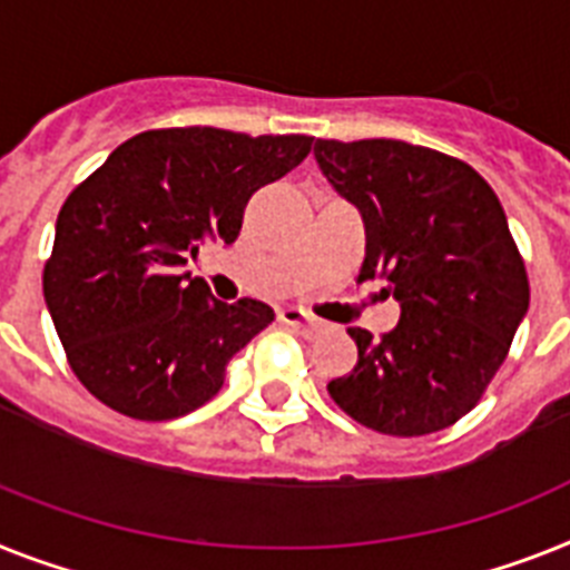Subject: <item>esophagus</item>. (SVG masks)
<instances>
[{"label":"esophagus","mask_w":570,"mask_h":570,"mask_svg":"<svg viewBox=\"0 0 570 570\" xmlns=\"http://www.w3.org/2000/svg\"><path fill=\"white\" fill-rule=\"evenodd\" d=\"M279 320H282V323H285V326L299 328V332H305V335H308V332H314V328L320 326V323L312 317V314L303 312V308H296V305H288V308H282Z\"/></svg>","instance_id":"1"}]
</instances>
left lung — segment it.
<instances>
[{
    "label": "left lung",
    "instance_id": "1",
    "mask_svg": "<svg viewBox=\"0 0 570 570\" xmlns=\"http://www.w3.org/2000/svg\"><path fill=\"white\" fill-rule=\"evenodd\" d=\"M314 159L364 218L358 282L387 279L402 308L381 341L350 328L358 364L328 381V396L390 436L454 425L501 370L530 308L495 191L460 159L399 139H317Z\"/></svg>",
    "mask_w": 570,
    "mask_h": 570
}]
</instances>
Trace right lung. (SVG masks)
Instances as JSON below:
<instances>
[{"label": "right lung", "instance_id": "1", "mask_svg": "<svg viewBox=\"0 0 570 570\" xmlns=\"http://www.w3.org/2000/svg\"><path fill=\"white\" fill-rule=\"evenodd\" d=\"M312 150V136L148 130L66 197L42 296L69 364L112 411L177 420L209 402L235 352L274 320L215 299L183 265L238 238L244 206Z\"/></svg>", "mask_w": 570, "mask_h": 570}]
</instances>
